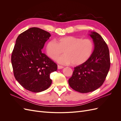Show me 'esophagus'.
<instances>
[{
	"instance_id": "34e87169",
	"label": "esophagus",
	"mask_w": 121,
	"mask_h": 121,
	"mask_svg": "<svg viewBox=\"0 0 121 121\" xmlns=\"http://www.w3.org/2000/svg\"><path fill=\"white\" fill-rule=\"evenodd\" d=\"M64 68V67L63 66H61V65H57V69H62Z\"/></svg>"
}]
</instances>
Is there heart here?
Returning a JSON list of instances; mask_svg holds the SVG:
<instances>
[{"instance_id":"obj_1","label":"heart","mask_w":121,"mask_h":121,"mask_svg":"<svg viewBox=\"0 0 121 121\" xmlns=\"http://www.w3.org/2000/svg\"><path fill=\"white\" fill-rule=\"evenodd\" d=\"M93 50L94 44L91 40L72 36L60 37L56 42L51 40L46 43L45 47L46 53L50 58L55 59L64 51L65 54L56 59L57 63L74 65L85 63L91 57Z\"/></svg>"}]
</instances>
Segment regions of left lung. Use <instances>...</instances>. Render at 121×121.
<instances>
[{"mask_svg": "<svg viewBox=\"0 0 121 121\" xmlns=\"http://www.w3.org/2000/svg\"><path fill=\"white\" fill-rule=\"evenodd\" d=\"M94 43V50L89 59L74 68L69 84L80 93H88L97 89L104 83L110 68V57L108 45L98 33L89 34Z\"/></svg>", "mask_w": 121, "mask_h": 121, "instance_id": "left-lung-1", "label": "left lung"}]
</instances>
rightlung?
Here are the masks:
<instances>
[{
    "instance_id": "add662e5",
    "label": "right lung",
    "mask_w": 121,
    "mask_h": 121,
    "mask_svg": "<svg viewBox=\"0 0 121 121\" xmlns=\"http://www.w3.org/2000/svg\"><path fill=\"white\" fill-rule=\"evenodd\" d=\"M49 32L33 27L18 36L12 54L13 74L24 88L40 92L50 87V74L56 71L57 65L41 49L50 37Z\"/></svg>"
}]
</instances>
